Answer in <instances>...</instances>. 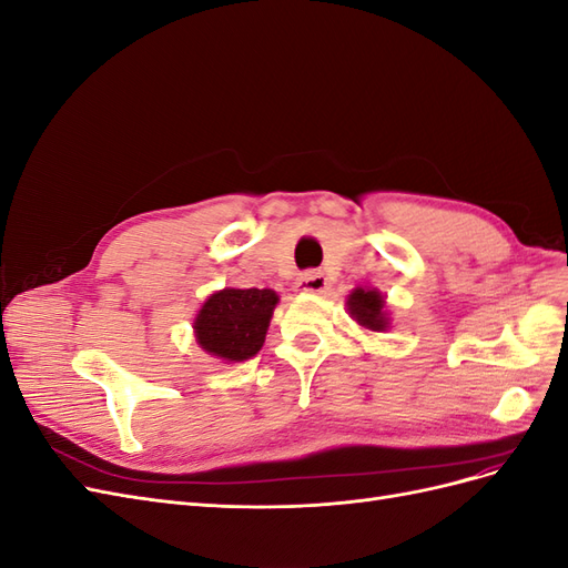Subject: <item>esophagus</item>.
<instances>
[{"mask_svg": "<svg viewBox=\"0 0 568 568\" xmlns=\"http://www.w3.org/2000/svg\"><path fill=\"white\" fill-rule=\"evenodd\" d=\"M324 288H326V277L315 270L301 274L296 280V291H301V294H322Z\"/></svg>", "mask_w": 568, "mask_h": 568, "instance_id": "obj_1", "label": "esophagus"}]
</instances>
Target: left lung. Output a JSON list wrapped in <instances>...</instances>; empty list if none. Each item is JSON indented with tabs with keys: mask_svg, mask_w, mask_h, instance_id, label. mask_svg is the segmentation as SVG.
Returning a JSON list of instances; mask_svg holds the SVG:
<instances>
[{
	"mask_svg": "<svg viewBox=\"0 0 568 568\" xmlns=\"http://www.w3.org/2000/svg\"><path fill=\"white\" fill-rule=\"evenodd\" d=\"M351 317L365 326L369 332H386L388 329V313H386V298L382 296V291L376 288H363L357 286L351 291V296L346 301Z\"/></svg>",
	"mask_w": 568,
	"mask_h": 568,
	"instance_id": "obj_1",
	"label": "left lung"
}]
</instances>
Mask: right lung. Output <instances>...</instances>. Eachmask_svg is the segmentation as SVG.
<instances>
[{"mask_svg":"<svg viewBox=\"0 0 568 568\" xmlns=\"http://www.w3.org/2000/svg\"><path fill=\"white\" fill-rule=\"evenodd\" d=\"M280 296L272 288H222L205 298L194 320L196 343L227 363H244L263 348Z\"/></svg>","mask_w":568,"mask_h":568,"instance_id":"right-lung-1","label":"right lung"}]
</instances>
